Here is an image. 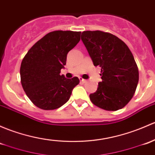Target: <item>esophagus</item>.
<instances>
[{
	"mask_svg": "<svg viewBox=\"0 0 155 155\" xmlns=\"http://www.w3.org/2000/svg\"><path fill=\"white\" fill-rule=\"evenodd\" d=\"M79 79H80V82H82V83H86V82H87V81L86 80V79H82V78H79Z\"/></svg>",
	"mask_w": 155,
	"mask_h": 155,
	"instance_id": "1",
	"label": "esophagus"
}]
</instances>
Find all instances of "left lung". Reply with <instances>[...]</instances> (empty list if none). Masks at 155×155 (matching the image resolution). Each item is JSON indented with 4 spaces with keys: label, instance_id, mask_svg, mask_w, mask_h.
Returning a JSON list of instances; mask_svg holds the SVG:
<instances>
[{
    "label": "left lung",
    "instance_id": "left-lung-1",
    "mask_svg": "<svg viewBox=\"0 0 155 155\" xmlns=\"http://www.w3.org/2000/svg\"><path fill=\"white\" fill-rule=\"evenodd\" d=\"M81 38L94 66L101 68L102 82L89 96L91 101L106 110L123 108L132 99L139 81L131 50L116 35L103 31H84Z\"/></svg>",
    "mask_w": 155,
    "mask_h": 155
}]
</instances>
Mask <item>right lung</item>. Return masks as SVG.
<instances>
[{"label":"right lung","instance_id":"right-lung-1","mask_svg":"<svg viewBox=\"0 0 155 155\" xmlns=\"http://www.w3.org/2000/svg\"><path fill=\"white\" fill-rule=\"evenodd\" d=\"M81 32L56 30L38 41L23 58L21 82L31 102L43 110L57 109L69 100L78 77L60 75L67 54L80 41Z\"/></svg>","mask_w":155,"mask_h":155}]
</instances>
